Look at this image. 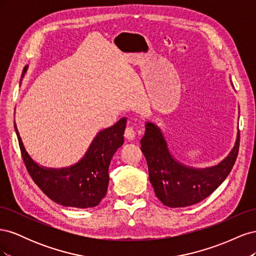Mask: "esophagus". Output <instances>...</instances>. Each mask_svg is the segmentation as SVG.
<instances>
[{"mask_svg": "<svg viewBox=\"0 0 256 256\" xmlns=\"http://www.w3.org/2000/svg\"><path fill=\"white\" fill-rule=\"evenodd\" d=\"M134 136H136V130L132 127H127L125 129V138H127V140L131 141V140H134Z\"/></svg>", "mask_w": 256, "mask_h": 256, "instance_id": "34e87169", "label": "esophagus"}]
</instances>
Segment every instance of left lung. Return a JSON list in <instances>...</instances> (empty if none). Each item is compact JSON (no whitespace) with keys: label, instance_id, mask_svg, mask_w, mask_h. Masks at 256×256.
Instances as JSON below:
<instances>
[{"label":"left lung","instance_id":"left-lung-1","mask_svg":"<svg viewBox=\"0 0 256 256\" xmlns=\"http://www.w3.org/2000/svg\"><path fill=\"white\" fill-rule=\"evenodd\" d=\"M141 150L147 161L150 182L162 204L176 208L187 207L203 200L219 187L230 173L238 154L240 134L234 148L218 166L193 168L177 162L168 150L160 129L146 122Z\"/></svg>","mask_w":256,"mask_h":256}]
</instances>
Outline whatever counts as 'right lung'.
<instances>
[{
    "label": "right lung",
    "instance_id": "right-lung-1",
    "mask_svg": "<svg viewBox=\"0 0 256 256\" xmlns=\"http://www.w3.org/2000/svg\"><path fill=\"white\" fill-rule=\"evenodd\" d=\"M28 66L24 67L22 76ZM126 118L96 136L85 156L74 166L66 168H46L38 166L26 152L14 124L23 162L30 176L53 202L67 207L90 208L97 206L108 190L109 166L115 152L124 143Z\"/></svg>",
    "mask_w": 256,
    "mask_h": 256
}]
</instances>
